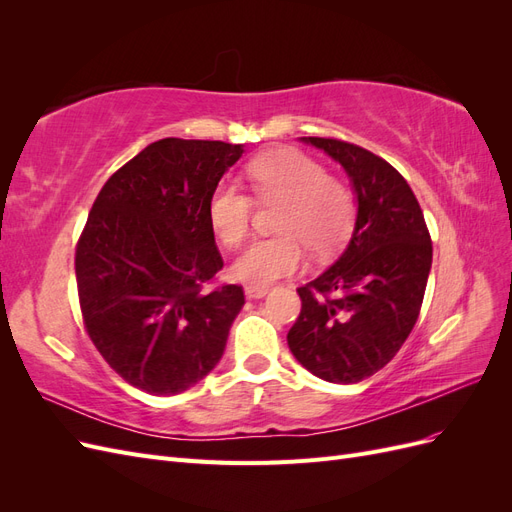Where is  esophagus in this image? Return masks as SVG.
<instances>
[{"label": "esophagus", "mask_w": 512, "mask_h": 512, "mask_svg": "<svg viewBox=\"0 0 512 512\" xmlns=\"http://www.w3.org/2000/svg\"><path fill=\"white\" fill-rule=\"evenodd\" d=\"M245 294L250 299H262V297H267V294H269V288H265V286H245Z\"/></svg>", "instance_id": "1"}]
</instances>
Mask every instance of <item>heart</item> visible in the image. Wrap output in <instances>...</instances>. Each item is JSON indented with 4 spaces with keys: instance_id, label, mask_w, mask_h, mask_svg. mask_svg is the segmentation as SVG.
<instances>
[{
    "instance_id": "heart-1",
    "label": "heart",
    "mask_w": 512,
    "mask_h": 512,
    "mask_svg": "<svg viewBox=\"0 0 512 512\" xmlns=\"http://www.w3.org/2000/svg\"><path fill=\"white\" fill-rule=\"evenodd\" d=\"M258 203H280L277 237L260 239L235 260L232 275L247 286H271L303 265V245L329 254L344 243L354 222V196L327 168L301 151H275L247 166ZM254 203L237 183L215 185L207 215L213 235L226 247H239L250 235Z\"/></svg>"
}]
</instances>
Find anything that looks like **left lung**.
<instances>
[{
  "mask_svg": "<svg viewBox=\"0 0 512 512\" xmlns=\"http://www.w3.org/2000/svg\"><path fill=\"white\" fill-rule=\"evenodd\" d=\"M344 166L356 194L352 237L333 265L297 288L301 314L290 352L314 376L354 384L389 363L421 312L431 269V237L408 181L374 153L303 136Z\"/></svg>",
  "mask_w": 512,
  "mask_h": 512,
  "instance_id": "8db88e82",
  "label": "left lung"
}]
</instances>
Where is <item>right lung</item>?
Instances as JSON below:
<instances>
[{
    "instance_id": "obj_1",
    "label": "right lung",
    "mask_w": 512,
    "mask_h": 512,
    "mask_svg": "<svg viewBox=\"0 0 512 512\" xmlns=\"http://www.w3.org/2000/svg\"><path fill=\"white\" fill-rule=\"evenodd\" d=\"M243 145L162 138L104 183L76 245V286L91 342L149 395H177L220 363L245 303L228 284L207 205Z\"/></svg>"
}]
</instances>
